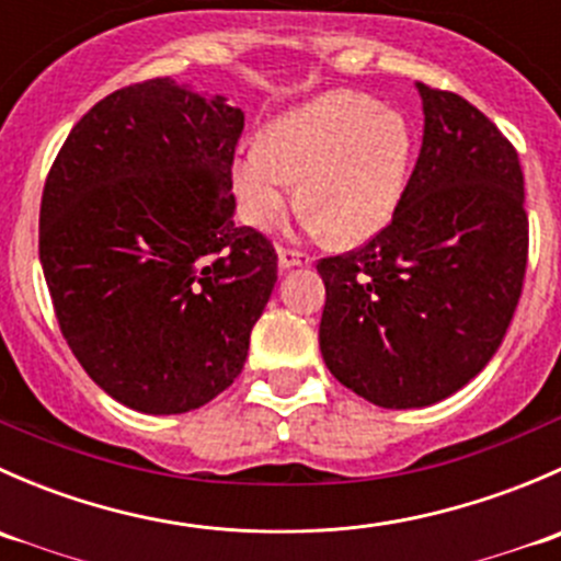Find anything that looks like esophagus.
Listing matches in <instances>:
<instances>
[{
    "label": "esophagus",
    "instance_id": "1",
    "mask_svg": "<svg viewBox=\"0 0 561 561\" xmlns=\"http://www.w3.org/2000/svg\"><path fill=\"white\" fill-rule=\"evenodd\" d=\"M309 263H312V257H309L307 252H301V249H293V247L279 249V268L282 271L296 268V265H309Z\"/></svg>",
    "mask_w": 561,
    "mask_h": 561
}]
</instances>
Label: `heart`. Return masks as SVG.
<instances>
[{
  "mask_svg": "<svg viewBox=\"0 0 561 561\" xmlns=\"http://www.w3.org/2000/svg\"><path fill=\"white\" fill-rule=\"evenodd\" d=\"M410 127L369 94L331 92L276 118L241 149L233 186L254 228H274L296 197L314 230L342 247L380 233L401 201Z\"/></svg>",
  "mask_w": 561,
  "mask_h": 561,
  "instance_id": "obj_1",
  "label": "heart"
}]
</instances>
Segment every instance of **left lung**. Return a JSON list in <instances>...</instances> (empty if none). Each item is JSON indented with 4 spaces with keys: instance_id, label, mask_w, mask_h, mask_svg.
<instances>
[{
    "instance_id": "obj_1",
    "label": "left lung",
    "mask_w": 561,
    "mask_h": 561,
    "mask_svg": "<svg viewBox=\"0 0 561 561\" xmlns=\"http://www.w3.org/2000/svg\"><path fill=\"white\" fill-rule=\"evenodd\" d=\"M417 92L421 154L390 222L366 244L317 260L325 366L388 410L434 404L489 364L529 257L516 146L456 92L428 83Z\"/></svg>"
}]
</instances>
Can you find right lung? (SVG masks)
<instances>
[{
  "mask_svg": "<svg viewBox=\"0 0 561 561\" xmlns=\"http://www.w3.org/2000/svg\"><path fill=\"white\" fill-rule=\"evenodd\" d=\"M241 107L129 83L61 144L39 203V263L61 336L122 404L179 415L244 369L276 249L233 222Z\"/></svg>",
  "mask_w": 561,
  "mask_h": 561,
  "instance_id": "1",
  "label": "right lung"
}]
</instances>
